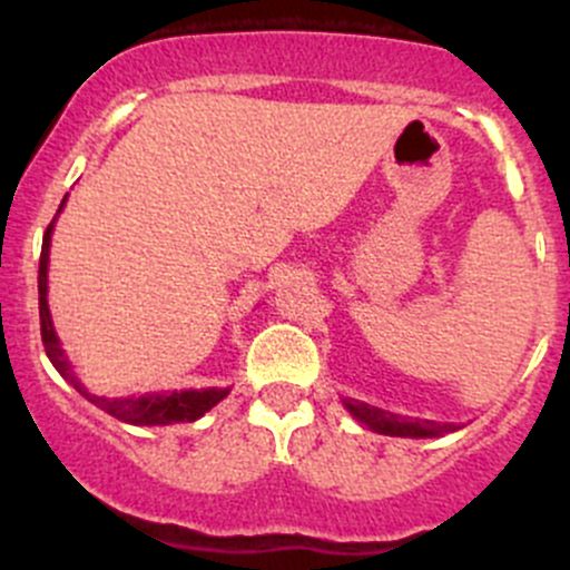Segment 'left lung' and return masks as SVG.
<instances>
[{
    "label": "left lung",
    "mask_w": 570,
    "mask_h": 570,
    "mask_svg": "<svg viewBox=\"0 0 570 570\" xmlns=\"http://www.w3.org/2000/svg\"><path fill=\"white\" fill-rule=\"evenodd\" d=\"M350 407L358 422L370 424L372 430L383 435H407V439H433V435H444V433H455V424H441V422H424V419H405L396 416V413L381 411L375 405H366V402H344Z\"/></svg>",
    "instance_id": "left-lung-1"
}]
</instances>
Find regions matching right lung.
Listing matches in <instances>:
<instances>
[{"label":"right lung","instance_id":"1","mask_svg":"<svg viewBox=\"0 0 570 570\" xmlns=\"http://www.w3.org/2000/svg\"><path fill=\"white\" fill-rule=\"evenodd\" d=\"M66 204V200H62ZM60 204V209H62ZM51 228L55 220L49 223L43 234V250H40V267H38V312H40V338H43V347L49 361L55 364V370L77 389L85 400L94 402L96 407L107 411L109 416L120 419V422L129 424H174V422H195L198 416H204L209 407H215L223 396L228 394V389H204V392H170V394H146V396H118V400H109V396H96L85 392L82 383L73 377L71 364L62 355L60 342L55 336V327H51L49 306H46V264H49V243H51Z\"/></svg>","mask_w":570,"mask_h":570}]
</instances>
